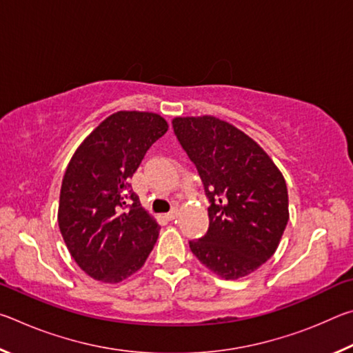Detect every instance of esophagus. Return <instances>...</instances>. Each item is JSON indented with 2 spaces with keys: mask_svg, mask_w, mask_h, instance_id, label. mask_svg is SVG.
<instances>
[{
  "mask_svg": "<svg viewBox=\"0 0 353 353\" xmlns=\"http://www.w3.org/2000/svg\"><path fill=\"white\" fill-rule=\"evenodd\" d=\"M177 213H179V210L177 208H171V210L165 214L166 216V219H170V221H172V219H176L177 218Z\"/></svg>",
  "mask_w": 353,
  "mask_h": 353,
  "instance_id": "34e87169",
  "label": "esophagus"
}]
</instances>
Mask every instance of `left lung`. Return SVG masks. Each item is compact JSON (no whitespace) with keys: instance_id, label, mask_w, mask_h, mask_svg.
Segmentation results:
<instances>
[{"instance_id":"left-lung-1","label":"left lung","mask_w":353,"mask_h":353,"mask_svg":"<svg viewBox=\"0 0 353 353\" xmlns=\"http://www.w3.org/2000/svg\"><path fill=\"white\" fill-rule=\"evenodd\" d=\"M177 141L204 185L208 230L190 249L224 279L254 272L270 260L288 224L282 172L241 130L214 117L172 119Z\"/></svg>"}]
</instances>
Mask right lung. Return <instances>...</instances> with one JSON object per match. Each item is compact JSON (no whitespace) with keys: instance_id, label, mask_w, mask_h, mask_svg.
Instances as JSON below:
<instances>
[{"instance_id":"1","label":"right lung","mask_w":353,"mask_h":353,"mask_svg":"<svg viewBox=\"0 0 353 353\" xmlns=\"http://www.w3.org/2000/svg\"><path fill=\"white\" fill-rule=\"evenodd\" d=\"M168 124L157 113L117 112L87 137L65 171L59 227L88 276L121 282L145 265L159 224L141 207L129 179Z\"/></svg>"}]
</instances>
